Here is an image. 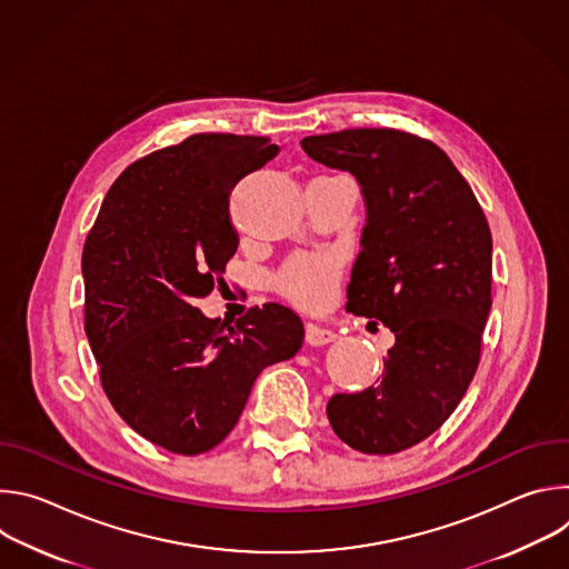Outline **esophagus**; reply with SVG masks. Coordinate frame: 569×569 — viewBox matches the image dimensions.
Returning <instances> with one entry per match:
<instances>
[{
	"label": "esophagus",
	"instance_id": "1",
	"mask_svg": "<svg viewBox=\"0 0 569 569\" xmlns=\"http://www.w3.org/2000/svg\"><path fill=\"white\" fill-rule=\"evenodd\" d=\"M336 340V333L329 329H321L317 323H308L306 327V342L310 347H321V345H329Z\"/></svg>",
	"mask_w": 569,
	"mask_h": 569
}]
</instances>
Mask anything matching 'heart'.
Listing matches in <instances>:
<instances>
[{"mask_svg": "<svg viewBox=\"0 0 569 569\" xmlns=\"http://www.w3.org/2000/svg\"><path fill=\"white\" fill-rule=\"evenodd\" d=\"M342 274V261L333 252H301L288 259L274 277V286L301 306H321L331 299Z\"/></svg>", "mask_w": 569, "mask_h": 569, "instance_id": "heart-1", "label": "heart"}]
</instances>
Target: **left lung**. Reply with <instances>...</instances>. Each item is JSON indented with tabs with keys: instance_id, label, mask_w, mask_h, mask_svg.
I'll return each instance as SVG.
<instances>
[{
	"instance_id": "1",
	"label": "left lung",
	"mask_w": 569,
	"mask_h": 569,
	"mask_svg": "<svg viewBox=\"0 0 569 569\" xmlns=\"http://www.w3.org/2000/svg\"><path fill=\"white\" fill-rule=\"evenodd\" d=\"M301 148L360 182L367 224L347 310L396 336L380 382L336 393L329 421L358 452L408 450L448 421L477 371L491 310L489 222L450 157L419 134L351 128L303 137Z\"/></svg>"
}]
</instances>
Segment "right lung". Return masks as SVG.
<instances>
[{"label": "right lung", "instance_id": "right-lung-1", "mask_svg": "<svg viewBox=\"0 0 569 569\" xmlns=\"http://www.w3.org/2000/svg\"><path fill=\"white\" fill-rule=\"evenodd\" d=\"M279 152L270 137L198 132L130 164L83 248L86 333L106 396L143 439L176 455L216 448L257 376L292 358L301 319L281 303L227 323L196 308L238 248L229 193Z\"/></svg>", "mask_w": 569, "mask_h": 569}]
</instances>
